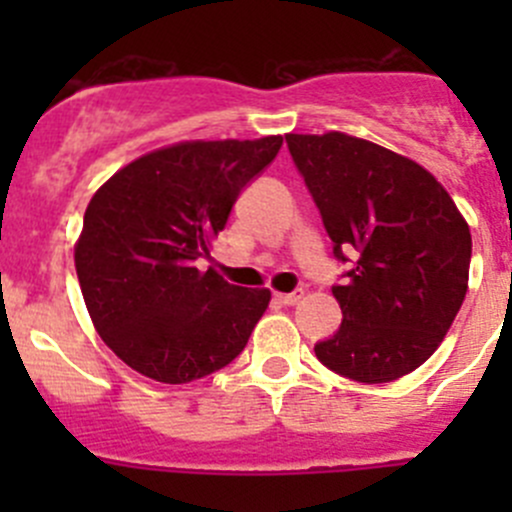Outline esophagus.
I'll list each match as a JSON object with an SVG mask.
<instances>
[{"mask_svg":"<svg viewBox=\"0 0 512 512\" xmlns=\"http://www.w3.org/2000/svg\"><path fill=\"white\" fill-rule=\"evenodd\" d=\"M302 297H304V292H289V294H280V292H277V294H275L277 302L287 304V307H292V304H299V302H302Z\"/></svg>","mask_w":512,"mask_h":512,"instance_id":"1","label":"esophagus"}]
</instances>
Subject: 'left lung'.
Here are the masks:
<instances>
[{
	"mask_svg": "<svg viewBox=\"0 0 512 512\" xmlns=\"http://www.w3.org/2000/svg\"><path fill=\"white\" fill-rule=\"evenodd\" d=\"M285 138L334 255L356 260L332 287L342 327L314 354L361 384L411 374L441 347L466 299V218L423 165L389 148L339 131Z\"/></svg>",
	"mask_w": 512,
	"mask_h": 512,
	"instance_id": "left-lung-1",
	"label": "left lung"
}]
</instances>
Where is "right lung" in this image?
<instances>
[{"label": "right lung", "instance_id": "add662e5", "mask_svg": "<svg viewBox=\"0 0 512 512\" xmlns=\"http://www.w3.org/2000/svg\"><path fill=\"white\" fill-rule=\"evenodd\" d=\"M282 136L183 141L131 160L91 198L74 247L98 337L138 374L188 384L245 349L270 289L230 285L200 257Z\"/></svg>", "mask_w": 512, "mask_h": 512}]
</instances>
